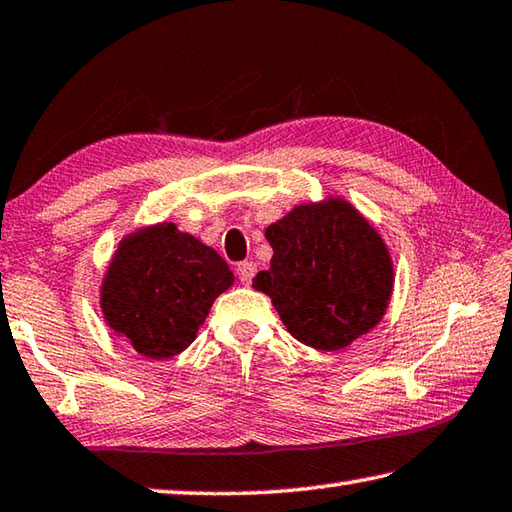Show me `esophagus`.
Masks as SVG:
<instances>
[{"instance_id": "34e87169", "label": "esophagus", "mask_w": 512, "mask_h": 512, "mask_svg": "<svg viewBox=\"0 0 512 512\" xmlns=\"http://www.w3.org/2000/svg\"><path fill=\"white\" fill-rule=\"evenodd\" d=\"M236 274H238V278H240V283L249 285V283H252L254 274H256V263H252V260H245V263H238Z\"/></svg>"}]
</instances>
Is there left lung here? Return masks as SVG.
I'll return each mask as SVG.
<instances>
[{"label":"left lung","instance_id":"8db88e82","mask_svg":"<svg viewBox=\"0 0 512 512\" xmlns=\"http://www.w3.org/2000/svg\"><path fill=\"white\" fill-rule=\"evenodd\" d=\"M265 238L274 256L252 285L272 298L296 341L336 352L383 321L394 263L379 229L350 200L301 202L265 227Z\"/></svg>","mask_w":512,"mask_h":512}]
</instances>
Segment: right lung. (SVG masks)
I'll list each match as a JSON object with an SVG mask.
<instances>
[{"instance_id": "1", "label": "right lung", "mask_w": 512, "mask_h": 512, "mask_svg": "<svg viewBox=\"0 0 512 512\" xmlns=\"http://www.w3.org/2000/svg\"><path fill=\"white\" fill-rule=\"evenodd\" d=\"M231 285L234 274L214 249L162 220L120 240L102 276L100 310L115 336L165 361L187 350Z\"/></svg>"}]
</instances>
